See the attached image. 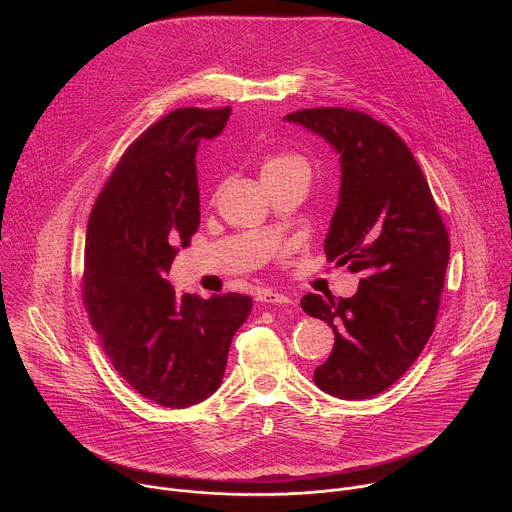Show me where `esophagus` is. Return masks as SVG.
Instances as JSON below:
<instances>
[{
  "label": "esophagus",
  "instance_id": "1",
  "mask_svg": "<svg viewBox=\"0 0 512 512\" xmlns=\"http://www.w3.org/2000/svg\"><path fill=\"white\" fill-rule=\"evenodd\" d=\"M257 302L261 304H275V306H287L291 304V300L283 294H277V291H271V289H261L257 294Z\"/></svg>",
  "mask_w": 512,
  "mask_h": 512
}]
</instances>
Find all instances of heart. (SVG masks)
<instances>
[{"label": "heart", "instance_id": "obj_1", "mask_svg": "<svg viewBox=\"0 0 512 512\" xmlns=\"http://www.w3.org/2000/svg\"><path fill=\"white\" fill-rule=\"evenodd\" d=\"M291 168H308L304 158L296 156V154H287V152H277V154H271L267 156V160L263 162V176H271V174H279V172H285V170H291Z\"/></svg>", "mask_w": 512, "mask_h": 512}]
</instances>
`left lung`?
I'll return each mask as SVG.
<instances>
[{"label": "left lung", "instance_id": "left-lung-1", "mask_svg": "<svg viewBox=\"0 0 512 512\" xmlns=\"http://www.w3.org/2000/svg\"><path fill=\"white\" fill-rule=\"evenodd\" d=\"M285 119L316 131L340 154V200L324 251L360 275L352 298H302L304 312L334 330L314 383L338 399H369L399 381L427 344L450 237L419 164L389 125L344 107L302 109Z\"/></svg>", "mask_w": 512, "mask_h": 512}]
</instances>
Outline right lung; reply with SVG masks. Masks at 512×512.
<instances>
[{
  "label": "right lung",
  "instance_id": "obj_1",
  "mask_svg": "<svg viewBox=\"0 0 512 512\" xmlns=\"http://www.w3.org/2000/svg\"><path fill=\"white\" fill-rule=\"evenodd\" d=\"M231 107H184L145 129L121 156L87 225L83 302L115 371L141 397L184 409L223 383L231 340L253 300L178 296L166 279L200 225L196 148Z\"/></svg>",
  "mask_w": 512,
  "mask_h": 512
}]
</instances>
